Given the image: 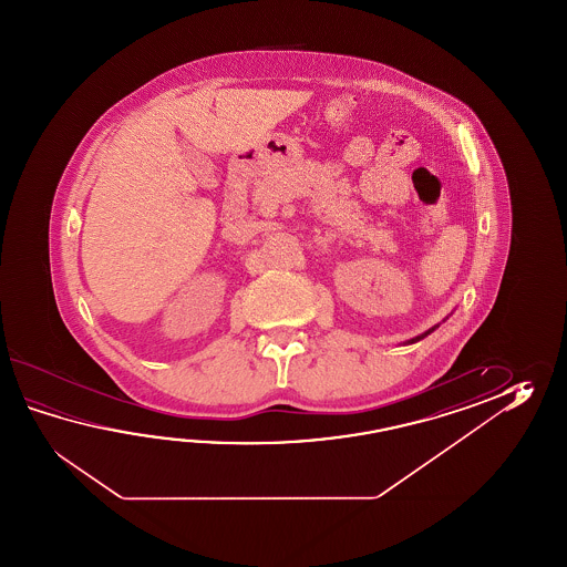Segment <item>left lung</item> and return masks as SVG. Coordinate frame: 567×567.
<instances>
[{"instance_id": "obj_1", "label": "left lung", "mask_w": 567, "mask_h": 567, "mask_svg": "<svg viewBox=\"0 0 567 567\" xmlns=\"http://www.w3.org/2000/svg\"><path fill=\"white\" fill-rule=\"evenodd\" d=\"M432 330H434V328H432ZM432 330H427V332H425V334H422V337L413 338V340H411V342H415V340H422V338L427 337V334H430V332H432Z\"/></svg>"}]
</instances>
